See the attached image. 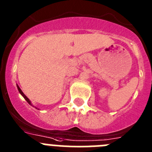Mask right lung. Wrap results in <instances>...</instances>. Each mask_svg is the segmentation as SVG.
<instances>
[{
	"mask_svg": "<svg viewBox=\"0 0 152 152\" xmlns=\"http://www.w3.org/2000/svg\"><path fill=\"white\" fill-rule=\"evenodd\" d=\"M17 89H18L19 92H20V94H21V95H22V96H23V97H24V99H25V100H26V101H27V103H29V105H32V103H31L30 100H29V98H27V96H26V95L24 94L23 93V91H21V90H20V88H19V86H18V85H17ZM32 106H33V105H32ZM36 109H37V108H36ZM38 110H39V109H38Z\"/></svg>",
	"mask_w": 152,
	"mask_h": 152,
	"instance_id": "obj_1",
	"label": "right lung"
}]
</instances>
